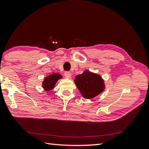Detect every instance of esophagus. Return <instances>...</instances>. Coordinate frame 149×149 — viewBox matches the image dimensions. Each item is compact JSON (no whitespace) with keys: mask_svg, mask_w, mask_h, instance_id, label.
<instances>
[{"mask_svg":"<svg viewBox=\"0 0 149 149\" xmlns=\"http://www.w3.org/2000/svg\"><path fill=\"white\" fill-rule=\"evenodd\" d=\"M64 74H65V77L66 78H67V79H70L71 77H72L71 74H70V73L69 72H65Z\"/></svg>","mask_w":149,"mask_h":149,"instance_id":"1","label":"esophagus"}]
</instances>
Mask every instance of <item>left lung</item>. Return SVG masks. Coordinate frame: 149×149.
<instances>
[{"mask_svg":"<svg viewBox=\"0 0 149 149\" xmlns=\"http://www.w3.org/2000/svg\"><path fill=\"white\" fill-rule=\"evenodd\" d=\"M74 83L81 95L86 99H91L99 95L106 88L105 82L102 76L88 70L82 74L76 75Z\"/></svg>","mask_w":149,"mask_h":149,"instance_id":"1","label":"left lung"}]
</instances>
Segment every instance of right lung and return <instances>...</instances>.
Wrapping results in <instances>:
<instances>
[{
  "instance_id": "obj_1",
  "label": "right lung",
  "mask_w": 149,
  "mask_h": 149,
  "mask_svg": "<svg viewBox=\"0 0 149 149\" xmlns=\"http://www.w3.org/2000/svg\"><path fill=\"white\" fill-rule=\"evenodd\" d=\"M63 78L61 74L58 73H54V74L47 75L42 81V87L43 90L46 91H50L54 89L56 84L58 80Z\"/></svg>"
}]
</instances>
